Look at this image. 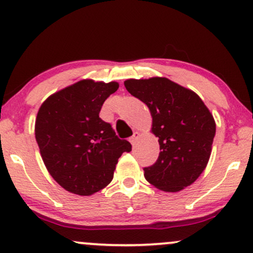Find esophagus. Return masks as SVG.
<instances>
[{"label": "esophagus", "mask_w": 253, "mask_h": 253, "mask_svg": "<svg viewBox=\"0 0 253 253\" xmlns=\"http://www.w3.org/2000/svg\"><path fill=\"white\" fill-rule=\"evenodd\" d=\"M138 137H139V132H138V131H134L132 136L130 137V139H129V140H130V143L132 144L133 146L136 145V143H137V139H138Z\"/></svg>", "instance_id": "obj_1"}]
</instances>
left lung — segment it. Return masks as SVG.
Returning a JSON list of instances; mask_svg holds the SVG:
<instances>
[{"label":"left lung","mask_w":253,"mask_h":253,"mask_svg":"<svg viewBox=\"0 0 253 253\" xmlns=\"http://www.w3.org/2000/svg\"><path fill=\"white\" fill-rule=\"evenodd\" d=\"M124 86L149 107L152 132L159 138V157L144 167L145 179L165 192L192 185L211 158L216 132L211 111L198 94L166 78L130 79Z\"/></svg>","instance_id":"8db88e82"}]
</instances>
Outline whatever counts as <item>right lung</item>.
Here are the masks:
<instances>
[{
    "instance_id": "1",
    "label": "right lung",
    "mask_w": 253,
    "mask_h": 253,
    "mask_svg": "<svg viewBox=\"0 0 253 253\" xmlns=\"http://www.w3.org/2000/svg\"><path fill=\"white\" fill-rule=\"evenodd\" d=\"M119 84L81 80L45 100L36 119L35 134L45 166L66 191L91 195L109 185L116 164L131 144L120 139L101 108Z\"/></svg>"
}]
</instances>
